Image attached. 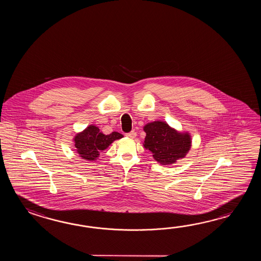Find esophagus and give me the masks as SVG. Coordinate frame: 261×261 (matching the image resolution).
<instances>
[{
	"label": "esophagus",
	"instance_id": "esophagus-1",
	"mask_svg": "<svg viewBox=\"0 0 261 261\" xmlns=\"http://www.w3.org/2000/svg\"><path fill=\"white\" fill-rule=\"evenodd\" d=\"M136 135H137V133H135L134 130L133 132H130V133H126V136L128 137V138L134 139L136 137Z\"/></svg>",
	"mask_w": 261,
	"mask_h": 261
}]
</instances>
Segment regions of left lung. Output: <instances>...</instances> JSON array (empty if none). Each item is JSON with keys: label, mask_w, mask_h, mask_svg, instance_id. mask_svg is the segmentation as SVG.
Instances as JSON below:
<instances>
[{"label": "left lung", "mask_w": 261, "mask_h": 261, "mask_svg": "<svg viewBox=\"0 0 261 261\" xmlns=\"http://www.w3.org/2000/svg\"><path fill=\"white\" fill-rule=\"evenodd\" d=\"M146 136L144 148L150 150L153 158L162 165L175 163L183 159L191 146V138L188 133H178L167 123L154 121L144 127Z\"/></svg>", "instance_id": "8db88e82"}]
</instances>
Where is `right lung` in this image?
<instances>
[{
  "instance_id": "add662e5",
  "label": "right lung",
  "mask_w": 261,
  "mask_h": 261,
  "mask_svg": "<svg viewBox=\"0 0 261 261\" xmlns=\"http://www.w3.org/2000/svg\"><path fill=\"white\" fill-rule=\"evenodd\" d=\"M122 137V134L117 132L106 135L100 133L98 127L89 125L82 133H77L73 141L79 155L83 160L92 161L99 158L100 151L106 149L114 141Z\"/></svg>"
}]
</instances>
